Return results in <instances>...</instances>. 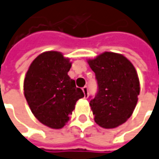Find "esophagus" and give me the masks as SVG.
<instances>
[{"instance_id":"obj_1","label":"esophagus","mask_w":159,"mask_h":159,"mask_svg":"<svg viewBox=\"0 0 159 159\" xmlns=\"http://www.w3.org/2000/svg\"><path fill=\"white\" fill-rule=\"evenodd\" d=\"M82 91L84 93V97L85 98H87L88 97V88L87 87H84L82 88Z\"/></svg>"}]
</instances>
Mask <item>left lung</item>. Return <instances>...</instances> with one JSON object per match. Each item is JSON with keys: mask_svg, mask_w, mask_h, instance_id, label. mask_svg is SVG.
<instances>
[{"mask_svg": "<svg viewBox=\"0 0 159 159\" xmlns=\"http://www.w3.org/2000/svg\"><path fill=\"white\" fill-rule=\"evenodd\" d=\"M87 63L98 83L97 94L89 103L94 121L104 129L122 125L131 116L140 93L135 67L122 54L108 52Z\"/></svg>", "mask_w": 159, "mask_h": 159, "instance_id": "1", "label": "left lung"}]
</instances>
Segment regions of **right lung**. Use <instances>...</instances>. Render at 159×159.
<instances>
[{"label":"right lung","mask_w":159,"mask_h":159,"mask_svg":"<svg viewBox=\"0 0 159 159\" xmlns=\"http://www.w3.org/2000/svg\"><path fill=\"white\" fill-rule=\"evenodd\" d=\"M70 59L61 52H45L29 67L23 83L24 96L33 115L52 129H61L70 120L75 104L84 97L68 76Z\"/></svg>","instance_id":"add662e5"}]
</instances>
